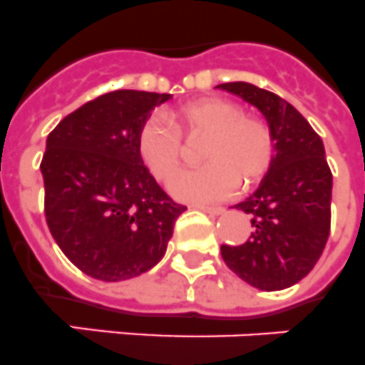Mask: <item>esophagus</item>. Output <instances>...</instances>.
Listing matches in <instances>:
<instances>
[{"mask_svg": "<svg viewBox=\"0 0 365 365\" xmlns=\"http://www.w3.org/2000/svg\"><path fill=\"white\" fill-rule=\"evenodd\" d=\"M195 207H198V210L206 211V213H210V215H220V213H225V210L219 206H204V204H197Z\"/></svg>", "mask_w": 365, "mask_h": 365, "instance_id": "1", "label": "esophagus"}]
</instances>
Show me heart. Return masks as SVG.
Instances as JSON below:
<instances>
[{
    "instance_id": "heart-1",
    "label": "heart",
    "mask_w": 365,
    "mask_h": 365,
    "mask_svg": "<svg viewBox=\"0 0 365 365\" xmlns=\"http://www.w3.org/2000/svg\"><path fill=\"white\" fill-rule=\"evenodd\" d=\"M173 128L163 116H148L137 135L143 163L158 180L173 176L182 161V131L207 135L202 146L206 163L182 170L173 178L170 192L183 200H220L234 195L237 185L249 187L271 168L277 137L265 118L245 115L240 103L222 98H204L170 113Z\"/></svg>"
}]
</instances>
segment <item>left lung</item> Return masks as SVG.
I'll list each match as a JSON object with an SVG mask.
<instances>
[{
	"label": "left lung",
	"instance_id": "obj_1",
	"mask_svg": "<svg viewBox=\"0 0 365 365\" xmlns=\"http://www.w3.org/2000/svg\"><path fill=\"white\" fill-rule=\"evenodd\" d=\"M258 107L277 137V154L259 187L235 204L250 215V235L240 247L222 245L232 271L250 286L278 292L308 274L330 234V173L321 137L284 98L256 85H217Z\"/></svg>",
	"mask_w": 365,
	"mask_h": 365
}]
</instances>
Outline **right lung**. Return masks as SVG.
Wrapping results in <instances>:
<instances>
[{"label":"right lung","mask_w":365,"mask_h":365,"mask_svg":"<svg viewBox=\"0 0 365 365\" xmlns=\"http://www.w3.org/2000/svg\"><path fill=\"white\" fill-rule=\"evenodd\" d=\"M170 94L113 91L64 116L46 140V222L64 256L88 277H139L165 256L187 207L143 165L137 135Z\"/></svg>","instance_id":"add662e5"}]
</instances>
